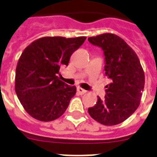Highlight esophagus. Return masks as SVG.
I'll return each mask as SVG.
<instances>
[{
	"instance_id": "34e87169",
	"label": "esophagus",
	"mask_w": 157,
	"mask_h": 157,
	"mask_svg": "<svg viewBox=\"0 0 157 157\" xmlns=\"http://www.w3.org/2000/svg\"><path fill=\"white\" fill-rule=\"evenodd\" d=\"M77 92H78L79 94H81V95H82V94H85L87 93V91H86V90H84V89H82V88H80V87L77 88Z\"/></svg>"
}]
</instances>
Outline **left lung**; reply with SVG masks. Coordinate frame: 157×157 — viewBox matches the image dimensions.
Returning a JSON list of instances; mask_svg holds the SVG:
<instances>
[{
	"label": "left lung",
	"mask_w": 157,
	"mask_h": 157,
	"mask_svg": "<svg viewBox=\"0 0 157 157\" xmlns=\"http://www.w3.org/2000/svg\"><path fill=\"white\" fill-rule=\"evenodd\" d=\"M89 42L101 48L105 74L110 80L105 98L88 109L97 122L105 126L123 123L136 111L144 88V72L137 55L120 37L114 34L90 37Z\"/></svg>",
	"instance_id": "obj_1"
}]
</instances>
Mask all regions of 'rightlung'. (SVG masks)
I'll return each mask as SVG.
<instances>
[{
    "mask_svg": "<svg viewBox=\"0 0 157 157\" xmlns=\"http://www.w3.org/2000/svg\"><path fill=\"white\" fill-rule=\"evenodd\" d=\"M85 39L43 37L24 50L16 67L15 91L33 118L49 122L65 112L76 89L60 81L58 74Z\"/></svg>",
    "mask_w": 157,
    "mask_h": 157,
    "instance_id": "obj_1",
    "label": "right lung"
}]
</instances>
